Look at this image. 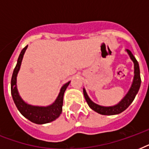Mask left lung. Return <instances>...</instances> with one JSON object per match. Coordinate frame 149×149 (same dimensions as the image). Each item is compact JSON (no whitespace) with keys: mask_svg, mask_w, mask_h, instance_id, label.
<instances>
[{"mask_svg":"<svg viewBox=\"0 0 149 149\" xmlns=\"http://www.w3.org/2000/svg\"><path fill=\"white\" fill-rule=\"evenodd\" d=\"M127 52L129 55L130 58L133 61L134 63V79L132 82V86L130 88L129 91L125 95V97L120 100L118 104H116L114 106L111 107H104L98 105V104L93 103L90 97L87 95L86 92V90L84 88V97L86 99V101L87 102L89 107H91L92 110L96 111L97 113L100 114H103V115H114V114H118V113H121L124 111L129 107V105L132 104L133 100H134L135 96L138 93L141 86V77H140V70H139V65L136 58H134L132 52L128 49H126Z\"/></svg>","mask_w":149,"mask_h":149,"instance_id":"obj_1","label":"left lung"}]
</instances>
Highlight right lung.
Wrapping results in <instances>:
<instances>
[{"mask_svg":"<svg viewBox=\"0 0 149 149\" xmlns=\"http://www.w3.org/2000/svg\"><path fill=\"white\" fill-rule=\"evenodd\" d=\"M27 48H28V45L25 46L21 52L19 57L17 58V65L14 70L12 77H11L10 91H11L13 100L15 102L17 110L20 111V113L30 121L38 124V125L49 123L56 120V118H58L62 113L63 104V95H64V93H65L67 86H69L70 81L66 83L62 86L60 92L58 93V96L57 97L55 102L49 106H32V105L26 104L20 97L18 91H17L16 83H17V75L20 70V67H21L22 58H23V56H24V54L26 51Z\"/></svg>","mask_w":149,"mask_h":149,"instance_id":"add662e5","label":"right lung"}]
</instances>
